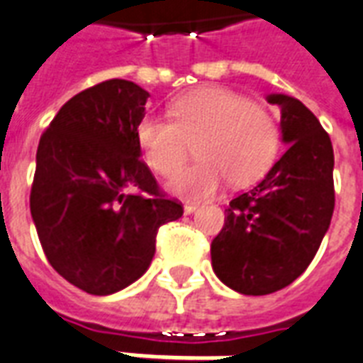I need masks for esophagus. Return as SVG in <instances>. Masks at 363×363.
<instances>
[{"label":"esophagus","instance_id":"34e87169","mask_svg":"<svg viewBox=\"0 0 363 363\" xmlns=\"http://www.w3.org/2000/svg\"><path fill=\"white\" fill-rule=\"evenodd\" d=\"M198 207H200L198 203H190V201H186V203H184V213H186V215H192Z\"/></svg>","mask_w":363,"mask_h":363}]
</instances>
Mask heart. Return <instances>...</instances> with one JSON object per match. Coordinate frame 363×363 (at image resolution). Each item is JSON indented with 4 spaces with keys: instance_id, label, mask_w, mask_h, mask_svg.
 <instances>
[{
    "instance_id": "obj_1",
    "label": "heart",
    "mask_w": 363,
    "mask_h": 363,
    "mask_svg": "<svg viewBox=\"0 0 363 363\" xmlns=\"http://www.w3.org/2000/svg\"><path fill=\"white\" fill-rule=\"evenodd\" d=\"M173 121L145 116L137 143L146 163L160 175H172L196 143L198 162L173 176L167 190L201 200L218 192L228 179L234 186L257 181L270 167L280 129L270 116L245 96L225 87H201L179 96L169 106Z\"/></svg>"
}]
</instances>
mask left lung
<instances>
[{
    "mask_svg": "<svg viewBox=\"0 0 363 363\" xmlns=\"http://www.w3.org/2000/svg\"><path fill=\"white\" fill-rule=\"evenodd\" d=\"M280 108L284 156L257 186L226 209L211 243V264L225 286L268 295L295 281L311 264L335 207L333 146L303 102L272 93Z\"/></svg>",
    "mask_w": 363,
    "mask_h": 363,
    "instance_id": "1",
    "label": "left lung"
}]
</instances>
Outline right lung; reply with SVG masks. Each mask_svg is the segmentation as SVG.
I'll use <instances>...</instances> for the list:
<instances>
[{
  "label": "right lung",
  "instance_id": "right-lung-1",
  "mask_svg": "<svg viewBox=\"0 0 363 363\" xmlns=\"http://www.w3.org/2000/svg\"><path fill=\"white\" fill-rule=\"evenodd\" d=\"M150 93L108 79L77 93L41 135L30 211L51 267L91 295L148 270L157 228L182 217L145 162L137 125Z\"/></svg>",
  "mask_w": 363,
  "mask_h": 363
}]
</instances>
